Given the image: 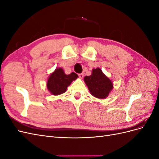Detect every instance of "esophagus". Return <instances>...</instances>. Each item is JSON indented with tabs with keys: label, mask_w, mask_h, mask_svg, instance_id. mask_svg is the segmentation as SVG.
Masks as SVG:
<instances>
[{
	"label": "esophagus",
	"mask_w": 159,
	"mask_h": 159,
	"mask_svg": "<svg viewBox=\"0 0 159 159\" xmlns=\"http://www.w3.org/2000/svg\"><path fill=\"white\" fill-rule=\"evenodd\" d=\"M78 75H79V77L80 78H83V77H84V74H78Z\"/></svg>",
	"instance_id": "obj_1"
}]
</instances>
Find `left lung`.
<instances>
[{
	"label": "left lung",
	"mask_w": 159,
	"mask_h": 159,
	"mask_svg": "<svg viewBox=\"0 0 159 159\" xmlns=\"http://www.w3.org/2000/svg\"><path fill=\"white\" fill-rule=\"evenodd\" d=\"M84 81L91 94L99 99L106 98L113 88L112 81L99 68L93 69L91 75L85 76Z\"/></svg>",
	"instance_id": "obj_1"
}]
</instances>
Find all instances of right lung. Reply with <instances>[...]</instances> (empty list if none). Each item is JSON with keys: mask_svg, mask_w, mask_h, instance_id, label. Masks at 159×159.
I'll return each mask as SVG.
<instances>
[{"mask_svg": "<svg viewBox=\"0 0 159 159\" xmlns=\"http://www.w3.org/2000/svg\"><path fill=\"white\" fill-rule=\"evenodd\" d=\"M78 77V75L74 72L66 75L62 68H56L49 76L47 81V88L52 95H60L66 92L67 88L72 81L75 80Z\"/></svg>", "mask_w": 159, "mask_h": 159, "instance_id": "add662e5", "label": "right lung"}]
</instances>
